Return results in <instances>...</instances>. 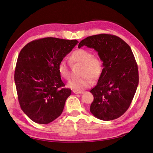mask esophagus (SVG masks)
I'll return each instance as SVG.
<instances>
[{"mask_svg":"<svg viewBox=\"0 0 153 153\" xmlns=\"http://www.w3.org/2000/svg\"><path fill=\"white\" fill-rule=\"evenodd\" d=\"M73 92L74 94H83V91H74V90H73Z\"/></svg>","mask_w":153,"mask_h":153,"instance_id":"esophagus-1","label":"esophagus"}]
</instances>
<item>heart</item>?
<instances>
[{"label": "heart", "mask_w": 153, "mask_h": 153, "mask_svg": "<svg viewBox=\"0 0 153 153\" xmlns=\"http://www.w3.org/2000/svg\"><path fill=\"white\" fill-rule=\"evenodd\" d=\"M70 60L72 63L82 65V77L79 79H74L67 83V87L74 91H80L91 87L92 79H97L102 72L103 62L98 57L92 56L91 51L79 48L73 51L70 56ZM58 72L60 76L65 80L70 77V68L66 61L62 60L59 62L57 66Z\"/></svg>", "instance_id": "obj_1"}]
</instances>
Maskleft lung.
<instances>
[{"mask_svg":"<svg viewBox=\"0 0 153 153\" xmlns=\"http://www.w3.org/2000/svg\"><path fill=\"white\" fill-rule=\"evenodd\" d=\"M83 46L96 51L103 67L97 85L90 91L94 96L90 111L101 120L118 118L130 106L139 83L130 46L121 38L105 33L84 39L78 48Z\"/></svg>","mask_w":153,"mask_h":153,"instance_id":"8db88e82","label":"left lung"}]
</instances>
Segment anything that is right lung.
<instances>
[{
  "label": "right lung",
  "instance_id": "obj_1",
  "mask_svg": "<svg viewBox=\"0 0 153 153\" xmlns=\"http://www.w3.org/2000/svg\"><path fill=\"white\" fill-rule=\"evenodd\" d=\"M77 40L46 37L28 43L19 53L15 83L22 110L34 122L48 124L59 116L71 90L58 72L59 62Z\"/></svg>",
  "mask_w": 153,
  "mask_h": 153
}]
</instances>
